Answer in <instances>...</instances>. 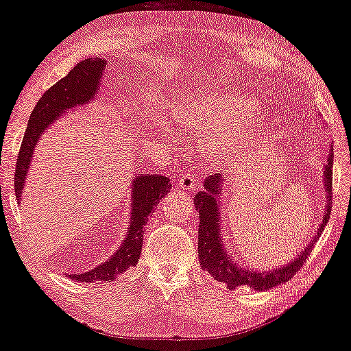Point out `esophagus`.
Listing matches in <instances>:
<instances>
[{"instance_id": "1", "label": "esophagus", "mask_w": 351, "mask_h": 351, "mask_svg": "<svg viewBox=\"0 0 351 351\" xmlns=\"http://www.w3.org/2000/svg\"><path fill=\"white\" fill-rule=\"evenodd\" d=\"M198 179H196V176L191 171H184L179 177H177V186H179V189L195 191L198 189Z\"/></svg>"}]
</instances>
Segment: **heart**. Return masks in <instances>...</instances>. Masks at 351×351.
<instances>
[{
    "label": "heart",
    "instance_id": "b5f03b06",
    "mask_svg": "<svg viewBox=\"0 0 351 351\" xmlns=\"http://www.w3.org/2000/svg\"><path fill=\"white\" fill-rule=\"evenodd\" d=\"M254 112V102L249 97L243 95H223V97L214 100H204L196 104L185 114V119L193 124L196 131L206 134V136H217L223 131L228 124H233L249 117ZM246 126L254 124L252 121L244 123ZM239 136H228L220 143V152H230L237 147Z\"/></svg>",
    "mask_w": 351,
    "mask_h": 351
}]
</instances>
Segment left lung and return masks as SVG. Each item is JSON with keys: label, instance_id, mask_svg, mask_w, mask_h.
<instances>
[{"label": "left lung", "instance_id": "left-lung-1", "mask_svg": "<svg viewBox=\"0 0 351 351\" xmlns=\"http://www.w3.org/2000/svg\"><path fill=\"white\" fill-rule=\"evenodd\" d=\"M332 162H334V153H329L328 165L324 169V185H326V214L323 219V223L316 237L313 238L311 244L306 246V249L300 252V256L295 258L294 262L287 263L286 267L280 268L275 271H252L244 270V268L238 267L232 258L227 257L225 249L222 247V241L219 237V204L217 196L222 193L220 191V174L209 176L204 180V190L195 195V206L199 213V228H198V256L199 263L204 271H208L215 281L225 282L230 291L237 289L241 286H251L256 291H265L271 289L281 282L289 281L297 271L304 267L306 258L310 256V249L313 243L319 238L321 232H323L326 223H328L330 208H332Z\"/></svg>", "mask_w": 351, "mask_h": 351}]
</instances>
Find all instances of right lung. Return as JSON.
<instances>
[{
    "label": "right lung",
    "mask_w": 351,
    "mask_h": 351,
    "mask_svg": "<svg viewBox=\"0 0 351 351\" xmlns=\"http://www.w3.org/2000/svg\"><path fill=\"white\" fill-rule=\"evenodd\" d=\"M104 69L105 60L100 59V57L84 59L78 65L73 66L65 78L57 81L52 88L47 89L43 94V97L38 100L36 107L33 110L30 119H28V126L25 134H23V141L16 162L14 190H16L17 199L22 196L27 169L30 166L32 155L38 143V138L49 128L52 119L64 113L66 108L89 102L94 97V94H97L99 81ZM132 185L134 191L131 203V223H129L128 234L124 238L121 247L102 265L93 268L88 273L70 275L71 280L81 282L113 281L119 273H123L138 262L142 251L143 227H145L148 215H150L158 201L167 195L171 184L169 179L165 176L145 174L137 176L132 180Z\"/></svg>",
    "instance_id": "right-lung-1"
}]
</instances>
